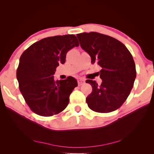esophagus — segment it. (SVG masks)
Listing matches in <instances>:
<instances>
[{
	"label": "esophagus",
	"instance_id": "esophagus-1",
	"mask_svg": "<svg viewBox=\"0 0 154 154\" xmlns=\"http://www.w3.org/2000/svg\"><path fill=\"white\" fill-rule=\"evenodd\" d=\"M85 83V81L84 79H82V78H80L79 80H78V84L79 86H80L83 84H84V83Z\"/></svg>",
	"mask_w": 154,
	"mask_h": 154
}]
</instances>
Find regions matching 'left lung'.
Returning <instances> with one entry per match:
<instances>
[{
  "mask_svg": "<svg viewBox=\"0 0 154 154\" xmlns=\"http://www.w3.org/2000/svg\"><path fill=\"white\" fill-rule=\"evenodd\" d=\"M81 48L90 55L91 63L101 67L98 85L87 80L92 87L86 101L93 111L108 113L119 109L127 99L136 78V65L126 46L113 37L96 32L77 34Z\"/></svg>",
  "mask_w": 154,
  "mask_h": 154,
  "instance_id": "8db88e82",
  "label": "left lung"
}]
</instances>
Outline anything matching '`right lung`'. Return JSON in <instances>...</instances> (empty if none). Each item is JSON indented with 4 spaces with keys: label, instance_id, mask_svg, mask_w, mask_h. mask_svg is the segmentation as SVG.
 <instances>
[{
    "label": "right lung",
    "instance_id": "add662e5",
    "mask_svg": "<svg viewBox=\"0 0 154 154\" xmlns=\"http://www.w3.org/2000/svg\"><path fill=\"white\" fill-rule=\"evenodd\" d=\"M78 46L75 35L54 36L36 42L22 54L17 78L21 94L35 114L49 117L68 105L77 81L71 76L55 82L53 75L59 63L66 62L68 51Z\"/></svg>",
    "mask_w": 154,
    "mask_h": 154
}]
</instances>
